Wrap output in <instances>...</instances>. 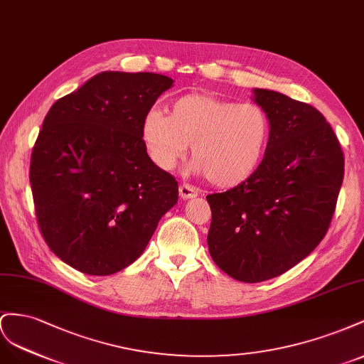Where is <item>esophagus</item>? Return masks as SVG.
I'll return each mask as SVG.
<instances>
[{"instance_id": "esophagus-1", "label": "esophagus", "mask_w": 364, "mask_h": 364, "mask_svg": "<svg viewBox=\"0 0 364 364\" xmlns=\"http://www.w3.org/2000/svg\"><path fill=\"white\" fill-rule=\"evenodd\" d=\"M178 192H180V196H181L183 200L193 198V196L198 195V191H196L192 184H188V183H183V184H180Z\"/></svg>"}]
</instances>
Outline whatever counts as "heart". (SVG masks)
Wrapping results in <instances>:
<instances>
[{"label":"heart","instance_id":"heart-1","mask_svg":"<svg viewBox=\"0 0 364 364\" xmlns=\"http://www.w3.org/2000/svg\"><path fill=\"white\" fill-rule=\"evenodd\" d=\"M141 139L152 161L164 171L173 169L191 144L195 171L215 186L232 188L261 166L272 139V119L256 102L193 92L175 99L168 116L148 111Z\"/></svg>","mask_w":364,"mask_h":364}]
</instances>
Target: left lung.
<instances>
[{
	"mask_svg": "<svg viewBox=\"0 0 364 364\" xmlns=\"http://www.w3.org/2000/svg\"><path fill=\"white\" fill-rule=\"evenodd\" d=\"M255 100L272 119L257 171L223 193L207 195V235L215 264L240 282L288 272L323 240L345 175V155L323 114L269 90Z\"/></svg>",
	"mask_w": 364,
	"mask_h": 364,
	"instance_id": "1",
	"label": "left lung"
}]
</instances>
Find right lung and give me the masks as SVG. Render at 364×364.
<instances>
[{
	"label": "right lung",
	"instance_id": "1",
	"mask_svg": "<svg viewBox=\"0 0 364 364\" xmlns=\"http://www.w3.org/2000/svg\"><path fill=\"white\" fill-rule=\"evenodd\" d=\"M172 82L105 71L47 112L30 160L36 221L50 250L82 273L132 264L178 201V183L141 139L143 117Z\"/></svg>",
	"mask_w": 364,
	"mask_h": 364
}]
</instances>
